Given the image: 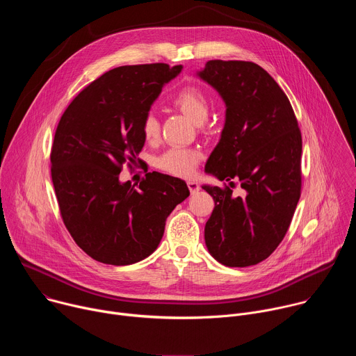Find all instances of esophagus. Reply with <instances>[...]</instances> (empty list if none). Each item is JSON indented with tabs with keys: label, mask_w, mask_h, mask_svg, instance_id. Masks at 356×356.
<instances>
[{
	"label": "esophagus",
	"mask_w": 356,
	"mask_h": 356,
	"mask_svg": "<svg viewBox=\"0 0 356 356\" xmlns=\"http://www.w3.org/2000/svg\"><path fill=\"white\" fill-rule=\"evenodd\" d=\"M187 187H188V190H190L191 194H194V193H197V191L200 190L198 183L194 181V180H188V181H187Z\"/></svg>",
	"instance_id": "esophagus-1"
}]
</instances>
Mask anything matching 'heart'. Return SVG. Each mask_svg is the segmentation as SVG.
I'll use <instances>...</instances> for the list:
<instances>
[{
  "label": "heart",
  "mask_w": 356,
  "mask_h": 356,
  "mask_svg": "<svg viewBox=\"0 0 356 356\" xmlns=\"http://www.w3.org/2000/svg\"><path fill=\"white\" fill-rule=\"evenodd\" d=\"M173 104L180 108L197 125L204 124L210 114V99L197 87H184L173 98ZM146 140H155L159 136L161 125L154 113H147L140 125ZM200 161V154L195 149L173 146L156 159V166L170 175L187 177L193 175L195 165Z\"/></svg>",
  "instance_id": "heart-1"
}]
</instances>
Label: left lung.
Returning a JSON list of instances; mask_svg holds the SVG:
<instances>
[{
    "mask_svg": "<svg viewBox=\"0 0 356 356\" xmlns=\"http://www.w3.org/2000/svg\"><path fill=\"white\" fill-rule=\"evenodd\" d=\"M197 76L224 99L225 125L206 173L233 186H202L216 201L204 229L209 252L229 268L257 265L283 241L301 193V132L290 101L261 66L210 60Z\"/></svg>",
    "mask_w": 356,
    "mask_h": 356,
    "instance_id": "8db88e82",
    "label": "left lung"
}]
</instances>
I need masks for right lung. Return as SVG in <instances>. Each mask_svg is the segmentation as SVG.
Returning a JSON list of instances; mask_svg holds the SVG:
<instances>
[{"instance_id":"add662e5","label":"right lung","mask_w":356,"mask_h":356,"mask_svg":"<svg viewBox=\"0 0 356 356\" xmlns=\"http://www.w3.org/2000/svg\"><path fill=\"white\" fill-rule=\"evenodd\" d=\"M181 69L166 63L113 69L80 91L59 121L50 172L60 216L97 262L125 266L147 258L161 243L166 218L190 194L183 180L158 172L139 186L120 181L122 166L140 161L143 117Z\"/></svg>"}]
</instances>
